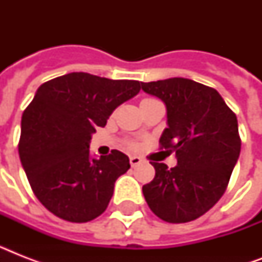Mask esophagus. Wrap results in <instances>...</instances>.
Here are the masks:
<instances>
[{"label": "esophagus", "mask_w": 262, "mask_h": 262, "mask_svg": "<svg viewBox=\"0 0 262 262\" xmlns=\"http://www.w3.org/2000/svg\"><path fill=\"white\" fill-rule=\"evenodd\" d=\"M129 162H130L132 167H135V166H139V164L143 162V159H141V158H139V156H130Z\"/></svg>", "instance_id": "34e87169"}]
</instances>
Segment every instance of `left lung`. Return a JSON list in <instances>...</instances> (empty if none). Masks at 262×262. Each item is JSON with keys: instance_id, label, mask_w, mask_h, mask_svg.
I'll use <instances>...</instances> for the list:
<instances>
[{"instance_id": "left-lung-1", "label": "left lung", "mask_w": 262, "mask_h": 262, "mask_svg": "<svg viewBox=\"0 0 262 262\" xmlns=\"http://www.w3.org/2000/svg\"><path fill=\"white\" fill-rule=\"evenodd\" d=\"M162 99L167 123L160 149L175 152L178 164L168 168L151 162L155 178L144 185L148 207L167 223H186L208 212L224 194L241 152L235 113L215 88L174 77L141 83Z\"/></svg>"}]
</instances>
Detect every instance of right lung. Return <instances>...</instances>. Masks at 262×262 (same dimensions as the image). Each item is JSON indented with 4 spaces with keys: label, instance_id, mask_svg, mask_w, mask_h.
Returning <instances> with one entry per match:
<instances>
[{
    "label": "right lung",
    "instance_id": "add662e5",
    "mask_svg": "<svg viewBox=\"0 0 262 262\" xmlns=\"http://www.w3.org/2000/svg\"><path fill=\"white\" fill-rule=\"evenodd\" d=\"M140 81L73 72L43 83L21 117L18 155L36 199L51 213L87 223L106 211L129 158H90L91 135L140 92Z\"/></svg>",
    "mask_w": 262,
    "mask_h": 262
}]
</instances>
